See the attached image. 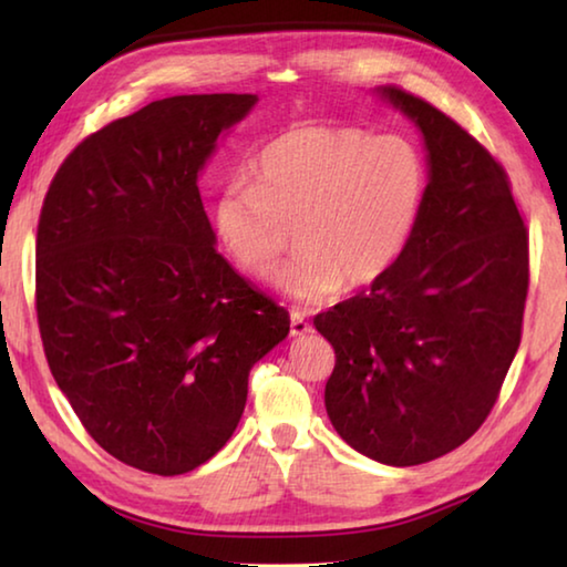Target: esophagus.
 Masks as SVG:
<instances>
[{
	"instance_id": "obj_1",
	"label": "esophagus",
	"mask_w": 567,
	"mask_h": 567,
	"mask_svg": "<svg viewBox=\"0 0 567 567\" xmlns=\"http://www.w3.org/2000/svg\"><path fill=\"white\" fill-rule=\"evenodd\" d=\"M307 332H312V322L307 320L302 312L292 310V315H290V334H292V338H302V334H307Z\"/></svg>"
}]
</instances>
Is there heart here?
<instances>
[{
    "label": "heart",
    "instance_id": "obj_1",
    "mask_svg": "<svg viewBox=\"0 0 567 567\" xmlns=\"http://www.w3.org/2000/svg\"><path fill=\"white\" fill-rule=\"evenodd\" d=\"M427 189L417 145L402 134L310 124L275 137L252 179H233L215 207L217 235L245 272L267 277L290 247L300 257L275 277L305 307L342 285L385 277L408 247Z\"/></svg>",
    "mask_w": 567,
    "mask_h": 567
}]
</instances>
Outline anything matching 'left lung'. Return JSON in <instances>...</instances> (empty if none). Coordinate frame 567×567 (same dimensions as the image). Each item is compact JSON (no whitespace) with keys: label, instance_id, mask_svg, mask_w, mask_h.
Listing matches in <instances>:
<instances>
[{"label":"left lung","instance_id":"left-lung-1","mask_svg":"<svg viewBox=\"0 0 567 567\" xmlns=\"http://www.w3.org/2000/svg\"><path fill=\"white\" fill-rule=\"evenodd\" d=\"M378 94L422 132L425 199L392 270L315 328L334 348V430L358 453L408 467L460 447L491 415L520 348L530 262L501 162L430 102L392 84Z\"/></svg>","mask_w":567,"mask_h":567}]
</instances>
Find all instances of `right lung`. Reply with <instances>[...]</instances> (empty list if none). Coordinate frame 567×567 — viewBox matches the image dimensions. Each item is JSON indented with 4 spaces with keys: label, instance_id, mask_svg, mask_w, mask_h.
I'll list each match as a JSON object with an SVG mask.
<instances>
[{
    "label": "right lung",
    "instance_id": "1",
    "mask_svg": "<svg viewBox=\"0 0 567 567\" xmlns=\"http://www.w3.org/2000/svg\"><path fill=\"white\" fill-rule=\"evenodd\" d=\"M257 94H179L80 142L37 227V322L56 385L124 465L182 475L233 437L290 315L215 249L197 177Z\"/></svg>",
    "mask_w": 567,
    "mask_h": 567
}]
</instances>
